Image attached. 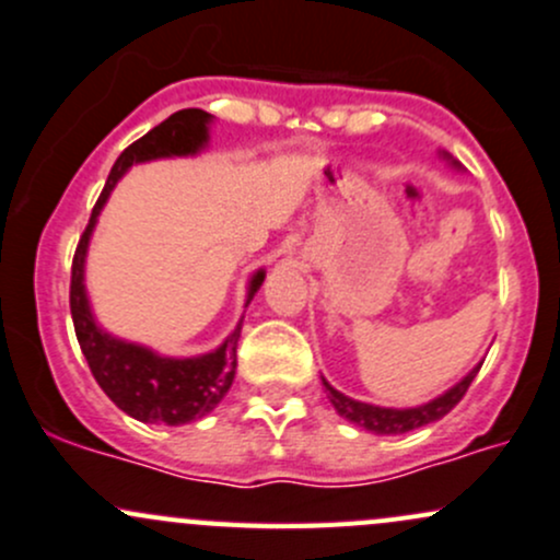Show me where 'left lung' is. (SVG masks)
Here are the masks:
<instances>
[{
    "instance_id": "8db88e82",
    "label": "left lung",
    "mask_w": 560,
    "mask_h": 560,
    "mask_svg": "<svg viewBox=\"0 0 560 560\" xmlns=\"http://www.w3.org/2000/svg\"><path fill=\"white\" fill-rule=\"evenodd\" d=\"M442 159L450 163L452 168H463L460 163L452 159L450 153H444L442 150ZM483 360L476 364L474 370H470L468 375H463L460 381L455 383V386L447 388L444 394H439V397H433L431 401H425V405H418V407H381V405H368V401H360V399H351L347 394H341L338 388H332L328 381L323 378V386L325 392H328V399L330 405L336 407V412L341 418H347L349 423L360 425V429L375 433V436H399V433H407V431H416L420 425H429L433 420H442L452 407L457 405V401L463 399V394L468 392L470 381L476 378V373L481 370Z\"/></svg>"
}]
</instances>
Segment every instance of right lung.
Instances as JSON below:
<instances>
[{
    "instance_id": "1",
    "label": "right lung",
    "mask_w": 560,
    "mask_h": 560,
    "mask_svg": "<svg viewBox=\"0 0 560 560\" xmlns=\"http://www.w3.org/2000/svg\"><path fill=\"white\" fill-rule=\"evenodd\" d=\"M213 116L200 108H185L172 113L166 121L150 129L148 135L131 142L118 161L113 163L108 182L94 203L90 224L81 235L71 269V317L77 328L79 347L84 351L94 381L108 394L113 405L140 423L182 425L209 416L213 407L224 399L235 381L237 368V338L241 323L213 351L196 357H166L142 343L113 336L94 319L90 296L84 285V264L94 224L100 211L108 203L113 187L129 172L135 163L159 159H179V155H198L209 144V129ZM267 272L256 269L248 280L246 306L261 288Z\"/></svg>"
}]
</instances>
